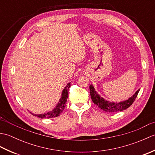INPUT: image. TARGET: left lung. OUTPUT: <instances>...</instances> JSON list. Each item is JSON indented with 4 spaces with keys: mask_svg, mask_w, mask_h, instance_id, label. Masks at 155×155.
I'll use <instances>...</instances> for the list:
<instances>
[{
    "mask_svg": "<svg viewBox=\"0 0 155 155\" xmlns=\"http://www.w3.org/2000/svg\"><path fill=\"white\" fill-rule=\"evenodd\" d=\"M89 88L91 99L94 104L98 106V107H99L101 110L107 112V113H117V112L127 109L130 105H132L140 91V89L138 90L135 94L133 95V97H130L128 100L125 101L120 102V103H113V102L111 103V102L107 101L104 100L103 98L101 97L92 84L90 85Z\"/></svg>",
    "mask_w": 155,
    "mask_h": 155,
    "instance_id": "left-lung-1",
    "label": "left lung"
}]
</instances>
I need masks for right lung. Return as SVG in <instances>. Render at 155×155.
<instances>
[{"label": "right lung", "mask_w": 155, "mask_h": 155, "mask_svg": "<svg viewBox=\"0 0 155 155\" xmlns=\"http://www.w3.org/2000/svg\"><path fill=\"white\" fill-rule=\"evenodd\" d=\"M70 87H71V83H69L67 84V86L64 87L63 91H62L61 99L59 100V102L57 104V106L55 107V108L52 111L48 112L47 113L41 114H35L32 113H31L33 115V116L41 118H54V117H57L59 116L65 108V106H66L65 104L67 103V98L68 96V89L69 88H70Z\"/></svg>", "instance_id": "obj_1"}]
</instances>
